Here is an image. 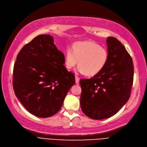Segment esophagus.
Returning <instances> with one entry per match:
<instances>
[{
    "label": "esophagus",
    "mask_w": 147,
    "mask_h": 147,
    "mask_svg": "<svg viewBox=\"0 0 147 147\" xmlns=\"http://www.w3.org/2000/svg\"><path fill=\"white\" fill-rule=\"evenodd\" d=\"M75 80H76V84H79V78L77 76H75Z\"/></svg>",
    "instance_id": "1"
}]
</instances>
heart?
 I'll list each match as a JSON object with an SVG mask.
<instances>
[{
	"label": "heart",
	"instance_id": "b5f03b06",
	"mask_svg": "<svg viewBox=\"0 0 147 147\" xmlns=\"http://www.w3.org/2000/svg\"><path fill=\"white\" fill-rule=\"evenodd\" d=\"M109 59L107 50L92 41H78L72 49L68 48L65 52V66L71 69L78 63L79 71L88 76L100 73L105 68Z\"/></svg>",
	"mask_w": 147,
	"mask_h": 147
}]
</instances>
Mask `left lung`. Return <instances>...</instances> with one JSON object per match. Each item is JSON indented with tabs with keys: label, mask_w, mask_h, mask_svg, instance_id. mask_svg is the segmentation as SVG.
Segmentation results:
<instances>
[{
	"label": "left lung",
	"mask_w": 147,
	"mask_h": 147,
	"mask_svg": "<svg viewBox=\"0 0 147 147\" xmlns=\"http://www.w3.org/2000/svg\"><path fill=\"white\" fill-rule=\"evenodd\" d=\"M109 59L105 68L89 79H80V107L94 120L108 118L119 111L128 101L133 83L131 57L114 37L106 40Z\"/></svg>",
	"instance_id": "left-lung-1"
}]
</instances>
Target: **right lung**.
<instances>
[{
    "label": "right lung",
    "instance_id": "right-lung-1",
    "mask_svg": "<svg viewBox=\"0 0 147 147\" xmlns=\"http://www.w3.org/2000/svg\"><path fill=\"white\" fill-rule=\"evenodd\" d=\"M64 63V54L50 35L36 36L18 53L13 68V89L32 114L47 118L60 111L75 84L74 74L68 71Z\"/></svg>",
    "mask_w": 147,
    "mask_h": 147
}]
</instances>
